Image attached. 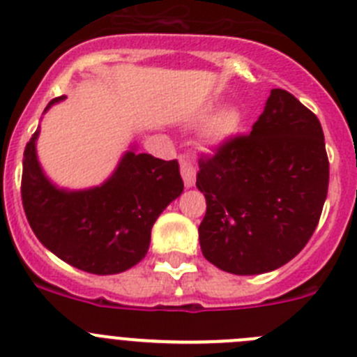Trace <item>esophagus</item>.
Segmentation results:
<instances>
[{
    "mask_svg": "<svg viewBox=\"0 0 357 357\" xmlns=\"http://www.w3.org/2000/svg\"><path fill=\"white\" fill-rule=\"evenodd\" d=\"M181 173L182 178H184L185 188H193L195 181H197V168L185 157H181Z\"/></svg>",
    "mask_w": 357,
    "mask_h": 357,
    "instance_id": "1",
    "label": "esophagus"
}]
</instances>
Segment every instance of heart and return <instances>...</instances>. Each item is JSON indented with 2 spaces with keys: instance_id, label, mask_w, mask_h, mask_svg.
I'll list each match as a JSON object with an SVG mask.
<instances>
[{
  "instance_id": "b5f03b06",
  "label": "heart",
  "mask_w": 357,
  "mask_h": 357,
  "mask_svg": "<svg viewBox=\"0 0 357 357\" xmlns=\"http://www.w3.org/2000/svg\"><path fill=\"white\" fill-rule=\"evenodd\" d=\"M211 112H213V109H207L204 114H200V119L209 118ZM239 125H241V116H239L238 110H222L216 118L211 119V123L204 130V143L209 144V146L222 144L223 141L232 137L239 130Z\"/></svg>"
}]
</instances>
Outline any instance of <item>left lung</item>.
I'll use <instances>...</instances> for the list:
<instances>
[{"mask_svg":"<svg viewBox=\"0 0 357 357\" xmlns=\"http://www.w3.org/2000/svg\"><path fill=\"white\" fill-rule=\"evenodd\" d=\"M329 185L317 116L284 89H272L250 135L200 160L197 188L207 211L202 254L234 275L273 272L313 236Z\"/></svg>","mask_w":357,"mask_h":357,"instance_id":"obj_1","label":"left lung"}]
</instances>
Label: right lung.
Masks as SVG:
<instances>
[{"label": "right lung", "instance_id": "obj_1", "mask_svg": "<svg viewBox=\"0 0 357 357\" xmlns=\"http://www.w3.org/2000/svg\"><path fill=\"white\" fill-rule=\"evenodd\" d=\"M66 96L48 103V112ZM40 127L24 148L23 207L33 234L71 266L114 275L135 266L150 248L151 227L184 191L176 160L139 153L134 143L100 185L68 189L44 173L37 157Z\"/></svg>", "mask_w": 357, "mask_h": 357}]
</instances>
